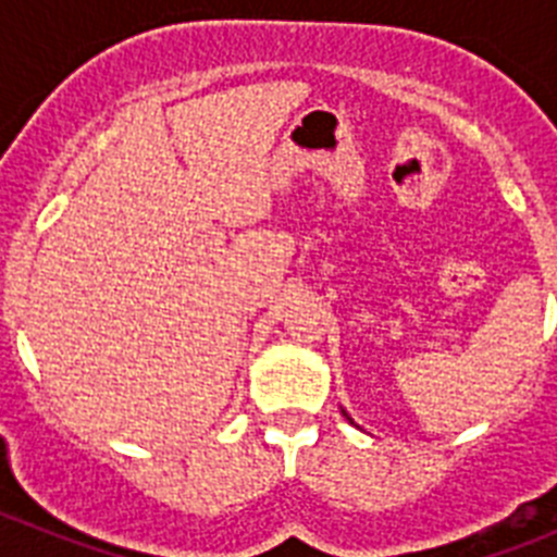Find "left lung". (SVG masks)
Here are the masks:
<instances>
[{
	"instance_id": "1",
	"label": "left lung",
	"mask_w": 557,
	"mask_h": 557,
	"mask_svg": "<svg viewBox=\"0 0 557 557\" xmlns=\"http://www.w3.org/2000/svg\"><path fill=\"white\" fill-rule=\"evenodd\" d=\"M346 418H348V416H346ZM348 421H351V418H348Z\"/></svg>"
}]
</instances>
